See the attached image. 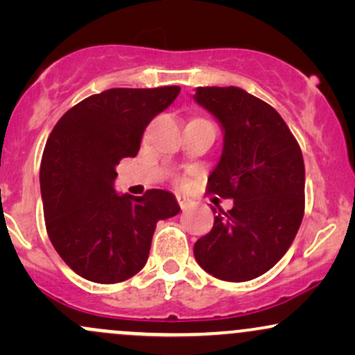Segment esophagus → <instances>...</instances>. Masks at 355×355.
Segmentation results:
<instances>
[{"label":"esophagus","instance_id":"1","mask_svg":"<svg viewBox=\"0 0 355 355\" xmlns=\"http://www.w3.org/2000/svg\"><path fill=\"white\" fill-rule=\"evenodd\" d=\"M177 202H178V205H180L182 210L187 209V207L190 205V200L187 197H183V195H177Z\"/></svg>","mask_w":355,"mask_h":355}]
</instances>
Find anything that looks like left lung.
I'll list each match as a JSON object with an SVG mask.
<instances>
[{"label":"left lung","instance_id":"obj_1","mask_svg":"<svg viewBox=\"0 0 355 355\" xmlns=\"http://www.w3.org/2000/svg\"><path fill=\"white\" fill-rule=\"evenodd\" d=\"M193 98L225 132L207 191L234 198V209L218 207L211 230L197 240L195 259L220 280L257 279L282 259L302 223V152L282 116L243 89L198 87Z\"/></svg>","mask_w":355,"mask_h":355}]
</instances>
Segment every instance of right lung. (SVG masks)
I'll return each instance as SVG.
<instances>
[{
    "label": "right lung",
    "instance_id": "add662e5",
    "mask_svg": "<svg viewBox=\"0 0 355 355\" xmlns=\"http://www.w3.org/2000/svg\"><path fill=\"white\" fill-rule=\"evenodd\" d=\"M180 87L112 88L81 100L51 130L44 146V225L73 272L96 284H116L144 268L158 220L180 211L170 191L118 195L115 166L135 157L146 125Z\"/></svg>",
    "mask_w": 355,
    "mask_h": 355
}]
</instances>
